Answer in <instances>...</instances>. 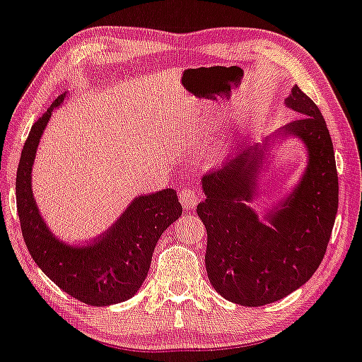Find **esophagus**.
<instances>
[{
    "label": "esophagus",
    "mask_w": 362,
    "mask_h": 362,
    "mask_svg": "<svg viewBox=\"0 0 362 362\" xmlns=\"http://www.w3.org/2000/svg\"><path fill=\"white\" fill-rule=\"evenodd\" d=\"M178 199L185 210H194L200 202V192L197 189H184L178 194Z\"/></svg>",
    "instance_id": "obj_1"
}]
</instances>
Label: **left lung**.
Wrapping results in <instances>:
<instances>
[{"label":"left lung","mask_w":362,"mask_h":362,"mask_svg":"<svg viewBox=\"0 0 362 362\" xmlns=\"http://www.w3.org/2000/svg\"><path fill=\"white\" fill-rule=\"evenodd\" d=\"M286 107L299 118L205 175V200L197 205L207 228L209 281L223 299L245 308L272 304L304 286L322 262L336 221L339 185L326 120L297 85ZM286 139L305 145L306 168L259 216L250 204L272 150Z\"/></svg>","instance_id":"8db88e82"}]
</instances>
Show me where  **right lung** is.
<instances>
[{"label": "right lung", "instance_id": "right-lung-1", "mask_svg": "<svg viewBox=\"0 0 362 362\" xmlns=\"http://www.w3.org/2000/svg\"><path fill=\"white\" fill-rule=\"evenodd\" d=\"M66 98L59 95L26 139L16 172V207L31 257L62 291L88 305H112L136 294L147 277L160 235L182 215L173 189L139 195L115 223L86 244H70L48 227L33 195L31 173L41 135L53 112Z\"/></svg>", "mask_w": 362, "mask_h": 362}]
</instances>
